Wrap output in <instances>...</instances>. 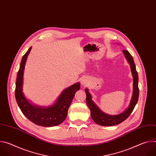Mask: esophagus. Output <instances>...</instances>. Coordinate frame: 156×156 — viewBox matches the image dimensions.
<instances>
[{
    "label": "esophagus",
    "instance_id": "34e87169",
    "mask_svg": "<svg viewBox=\"0 0 156 156\" xmlns=\"http://www.w3.org/2000/svg\"><path fill=\"white\" fill-rule=\"evenodd\" d=\"M81 84L83 87H85L88 84V80L86 78H83L81 81Z\"/></svg>",
    "mask_w": 156,
    "mask_h": 156
}]
</instances>
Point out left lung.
Listing matches in <instances>:
<instances>
[{"mask_svg": "<svg viewBox=\"0 0 156 156\" xmlns=\"http://www.w3.org/2000/svg\"><path fill=\"white\" fill-rule=\"evenodd\" d=\"M123 53L125 58L128 62L131 74L133 76V94L130 103L127 108L123 112L117 115H109L104 113L98 107V105L92 100V96L89 92L87 88H86L84 91L86 94V104L91 111V117L94 122L101 126H114L118 125L125 120H126L132 112L136 104H137L139 97V88H138V75L136 70V66L133 60V57L129 52L126 50H123Z\"/></svg>", "mask_w": 156, "mask_h": 156, "instance_id": "8db88e82", "label": "left lung"}]
</instances>
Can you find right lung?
I'll return each mask as SVG.
<instances>
[{"label": "right lung", "mask_w": 156, "mask_h": 156, "mask_svg": "<svg viewBox=\"0 0 156 156\" xmlns=\"http://www.w3.org/2000/svg\"><path fill=\"white\" fill-rule=\"evenodd\" d=\"M31 48H30L21 61L16 80V101L22 113L33 123L45 127L55 126L61 124L67 116L68 110L75 94L80 89V83H76L63 90L51 105L43 107L32 104L23 92L25 66Z\"/></svg>", "instance_id": "1"}]
</instances>
